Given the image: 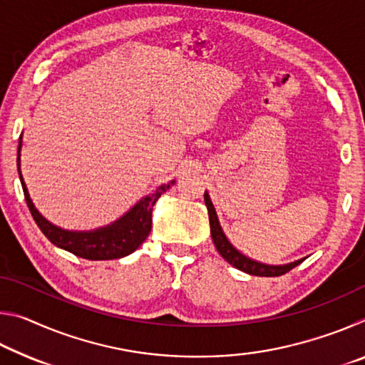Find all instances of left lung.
<instances>
[{"mask_svg": "<svg viewBox=\"0 0 365 365\" xmlns=\"http://www.w3.org/2000/svg\"><path fill=\"white\" fill-rule=\"evenodd\" d=\"M205 202L207 206L209 225H211L212 242L215 245V248H217L219 255L224 257L228 264H232L233 267H237L242 272H246V274H250V275L279 277V275L287 274V272H289L293 267H296V265H299L302 261H304V259H299V261L289 262L285 265H269V264L257 262V261H255V259H250L248 256L242 255V252H240L230 242H228V238L225 237L224 230H222L219 219H217V212H215L214 205H212L211 197H209L207 191H205Z\"/></svg>", "mask_w": 365, "mask_h": 365, "instance_id": "1", "label": "left lung"}]
</instances>
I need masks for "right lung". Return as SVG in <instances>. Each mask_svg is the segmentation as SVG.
<instances>
[{
  "label": "right lung",
  "instance_id": "1",
  "mask_svg": "<svg viewBox=\"0 0 365 365\" xmlns=\"http://www.w3.org/2000/svg\"><path fill=\"white\" fill-rule=\"evenodd\" d=\"M21 148L22 135L19 138V148H17V170H19L24 196H26L27 206L32 212L36 225L40 227V230L49 242L56 245L58 248L69 251L78 257L90 259V261H108V259H119L132 255L151 232L153 206L156 205L159 196L165 193L175 183V180H172L165 185H160L154 193L141 197L130 211L123 214L114 224L96 228V230L91 232L64 230V228L53 225L51 222L43 217L38 209L34 206L32 200H30L29 190L21 174Z\"/></svg>",
  "mask_w": 365,
  "mask_h": 365
}]
</instances>
